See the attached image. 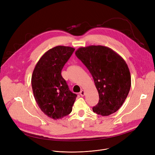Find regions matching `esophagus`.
I'll use <instances>...</instances> for the list:
<instances>
[{
  "mask_svg": "<svg viewBox=\"0 0 155 155\" xmlns=\"http://www.w3.org/2000/svg\"><path fill=\"white\" fill-rule=\"evenodd\" d=\"M84 94H85V92L84 90H81L80 92V95L81 96H84Z\"/></svg>",
  "mask_w": 155,
  "mask_h": 155,
  "instance_id": "obj_1",
  "label": "esophagus"
}]
</instances>
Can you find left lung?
<instances>
[{
	"label": "left lung",
	"mask_w": 155,
	"mask_h": 155,
	"mask_svg": "<svg viewBox=\"0 0 155 155\" xmlns=\"http://www.w3.org/2000/svg\"><path fill=\"white\" fill-rule=\"evenodd\" d=\"M77 57L91 73L99 100L93 112L108 116L121 107L131 85L129 69L125 61L111 48L101 45L79 48Z\"/></svg>",
	"instance_id": "left-lung-1"
}]
</instances>
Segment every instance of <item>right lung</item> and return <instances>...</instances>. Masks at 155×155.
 Masks as SVG:
<instances>
[{"label":"right lung","instance_id":"right-lung-1","mask_svg":"<svg viewBox=\"0 0 155 155\" xmlns=\"http://www.w3.org/2000/svg\"><path fill=\"white\" fill-rule=\"evenodd\" d=\"M75 48L57 46L47 51L34 69L31 83L37 105L41 111L54 120L71 114L77 95L72 93L61 71Z\"/></svg>","mask_w":155,"mask_h":155}]
</instances>
